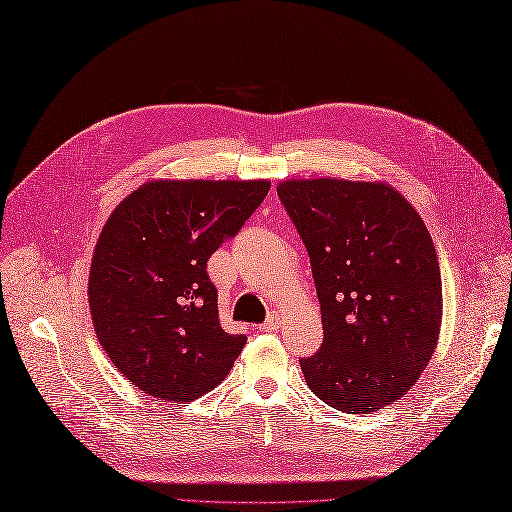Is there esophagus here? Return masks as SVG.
I'll use <instances>...</instances> for the list:
<instances>
[{"label":"esophagus","mask_w":512,"mask_h":512,"mask_svg":"<svg viewBox=\"0 0 512 512\" xmlns=\"http://www.w3.org/2000/svg\"><path fill=\"white\" fill-rule=\"evenodd\" d=\"M258 330L260 332H276L278 330V319L276 317H269L265 323H260Z\"/></svg>","instance_id":"1"}]
</instances>
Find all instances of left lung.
<instances>
[{"label": "left lung", "mask_w": 512, "mask_h": 512, "mask_svg": "<svg viewBox=\"0 0 512 512\" xmlns=\"http://www.w3.org/2000/svg\"><path fill=\"white\" fill-rule=\"evenodd\" d=\"M280 202L308 249L321 350L302 358L319 400L371 415L400 400L430 363L443 317L432 236L384 182L284 180Z\"/></svg>", "instance_id": "1"}]
</instances>
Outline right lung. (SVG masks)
<instances>
[{
	"mask_svg": "<svg viewBox=\"0 0 512 512\" xmlns=\"http://www.w3.org/2000/svg\"><path fill=\"white\" fill-rule=\"evenodd\" d=\"M269 180H152L99 234L89 306L104 352L130 384L193 402L228 376L247 343L219 323L206 263L243 228Z\"/></svg>",
	"mask_w": 512,
	"mask_h": 512,
	"instance_id": "obj_1",
	"label": "right lung"
}]
</instances>
